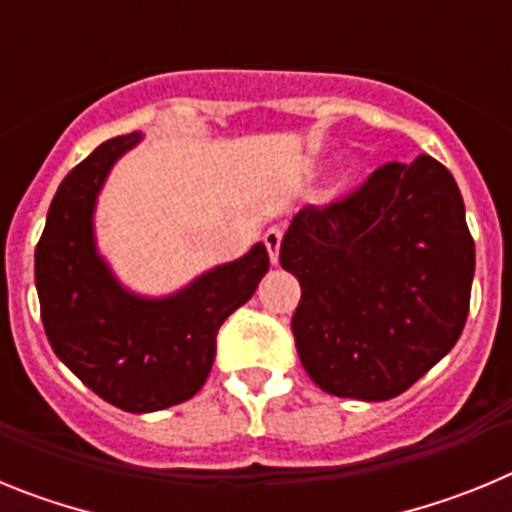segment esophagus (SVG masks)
I'll return each instance as SVG.
<instances>
[{
    "mask_svg": "<svg viewBox=\"0 0 512 512\" xmlns=\"http://www.w3.org/2000/svg\"><path fill=\"white\" fill-rule=\"evenodd\" d=\"M264 246L269 251L271 264H279V248H282V230L279 228H269L264 233Z\"/></svg>",
    "mask_w": 512,
    "mask_h": 512,
    "instance_id": "obj_1",
    "label": "esophagus"
}]
</instances>
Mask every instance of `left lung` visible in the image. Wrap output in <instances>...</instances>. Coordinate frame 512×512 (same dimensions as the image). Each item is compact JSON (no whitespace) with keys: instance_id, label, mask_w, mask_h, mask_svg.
<instances>
[{"instance_id":"8db88e82","label":"left lung","mask_w":512,"mask_h":512,"mask_svg":"<svg viewBox=\"0 0 512 512\" xmlns=\"http://www.w3.org/2000/svg\"><path fill=\"white\" fill-rule=\"evenodd\" d=\"M279 261L302 287L297 354L328 395H402L467 323L474 241L454 176L431 156L384 164L341 200L302 207Z\"/></svg>"}]
</instances>
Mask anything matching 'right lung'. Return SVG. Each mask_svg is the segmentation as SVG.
I'll return each instance as SVG.
<instances>
[{
  "label": "right lung",
  "mask_w": 512,
  "mask_h": 512,
  "mask_svg": "<svg viewBox=\"0 0 512 512\" xmlns=\"http://www.w3.org/2000/svg\"><path fill=\"white\" fill-rule=\"evenodd\" d=\"M138 140L140 133L107 140L63 179L35 248V287L58 359L115 408L153 413L200 392L217 330L251 300L269 253L256 243L161 300L122 287L97 253L92 217L112 164Z\"/></svg>",
  "instance_id": "add662e5"
}]
</instances>
